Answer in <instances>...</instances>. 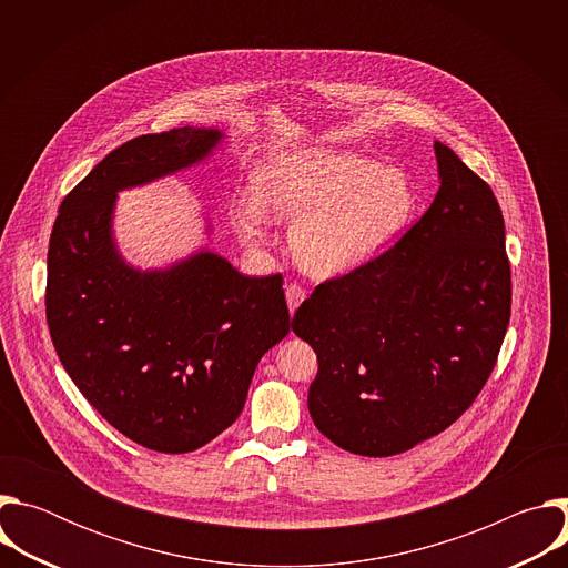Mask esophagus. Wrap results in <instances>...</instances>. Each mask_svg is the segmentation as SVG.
<instances>
[{
    "label": "esophagus",
    "mask_w": 568,
    "mask_h": 568,
    "mask_svg": "<svg viewBox=\"0 0 568 568\" xmlns=\"http://www.w3.org/2000/svg\"><path fill=\"white\" fill-rule=\"evenodd\" d=\"M305 296H307V292H305L298 283H290V285L285 287V298H287L290 312H294V310L305 301Z\"/></svg>",
    "instance_id": "esophagus-1"
}]
</instances>
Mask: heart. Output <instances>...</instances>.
<instances>
[{
  "mask_svg": "<svg viewBox=\"0 0 568 568\" xmlns=\"http://www.w3.org/2000/svg\"><path fill=\"white\" fill-rule=\"evenodd\" d=\"M256 202L240 200L233 220L250 245L263 237L265 213L294 222L290 247L301 270L331 278L357 270L390 242L414 211L402 171L337 150L274 156L254 180Z\"/></svg>",
  "mask_w": 568,
  "mask_h": 568,
  "instance_id": "heart-1",
  "label": "heart"
}]
</instances>
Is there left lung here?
<instances>
[{"instance_id":"1","label":"left lung","mask_w":568,"mask_h":568,"mask_svg":"<svg viewBox=\"0 0 568 568\" xmlns=\"http://www.w3.org/2000/svg\"><path fill=\"white\" fill-rule=\"evenodd\" d=\"M440 189L390 250L316 285L292 331L318 362L307 409L346 452L393 456L445 432L488 382L510 321L493 189L436 141Z\"/></svg>"}]
</instances>
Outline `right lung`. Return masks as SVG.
I'll use <instances>...</instances> for the list:
<instances>
[{
	"mask_svg": "<svg viewBox=\"0 0 568 568\" xmlns=\"http://www.w3.org/2000/svg\"><path fill=\"white\" fill-rule=\"evenodd\" d=\"M222 136L186 125L130 139L62 200L49 240L47 323L64 371L114 429L164 454L231 427L290 333L281 274L242 276L213 252L141 272L114 245L119 191L197 164Z\"/></svg>",
	"mask_w": 568,
	"mask_h": 568,
	"instance_id": "add662e5",
	"label": "right lung"
}]
</instances>
